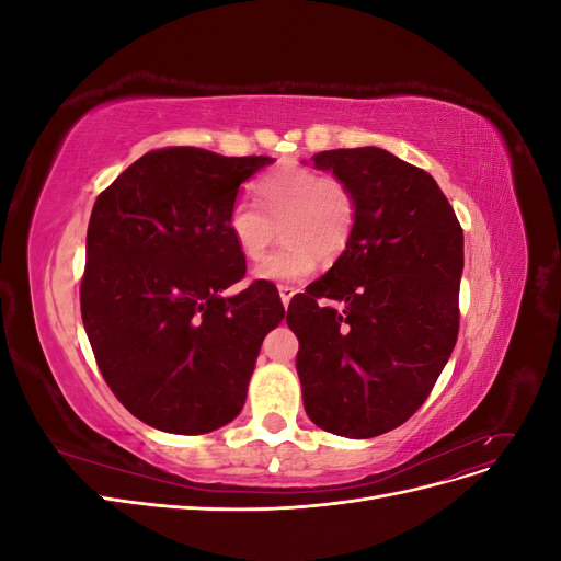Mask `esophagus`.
<instances>
[{"mask_svg": "<svg viewBox=\"0 0 561 561\" xmlns=\"http://www.w3.org/2000/svg\"><path fill=\"white\" fill-rule=\"evenodd\" d=\"M278 293H280V301H283V307H287V304H290V299L295 297V287L293 285H278Z\"/></svg>", "mask_w": 561, "mask_h": 561, "instance_id": "obj_1", "label": "esophagus"}]
</instances>
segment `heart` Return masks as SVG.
Instances as JSON below:
<instances>
[{
	"label": "heart",
	"mask_w": 561,
	"mask_h": 561,
	"mask_svg": "<svg viewBox=\"0 0 561 561\" xmlns=\"http://www.w3.org/2000/svg\"><path fill=\"white\" fill-rule=\"evenodd\" d=\"M254 194L260 206L236 201L227 229L243 257L260 262L280 227L285 243L254 271L260 280L297 283L313 274L318 260L334 262L346 250L355 229V198L339 178L283 165L254 184Z\"/></svg>",
	"instance_id": "1"
}]
</instances>
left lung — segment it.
Masks as SVG:
<instances>
[{
  "mask_svg": "<svg viewBox=\"0 0 561 561\" xmlns=\"http://www.w3.org/2000/svg\"><path fill=\"white\" fill-rule=\"evenodd\" d=\"M313 165L353 192L355 229L287 309L304 410L322 431L367 439L402 426L449 360L463 229L437 182L386 149L320 151Z\"/></svg>",
  "mask_w": 561,
  "mask_h": 561,
  "instance_id": "1",
  "label": "left lung"
}]
</instances>
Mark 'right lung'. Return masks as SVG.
I'll use <instances>...</instances> for the list:
<instances>
[{
    "instance_id": "right-lung-1",
    "label": "right lung",
    "mask_w": 561,
    "mask_h": 561,
    "mask_svg": "<svg viewBox=\"0 0 561 561\" xmlns=\"http://www.w3.org/2000/svg\"><path fill=\"white\" fill-rule=\"evenodd\" d=\"M268 163L157 149L95 201L81 320L112 393L151 428L203 435L239 416L264 336L285 318L268 280L222 295L245 276L227 215Z\"/></svg>"
}]
</instances>
